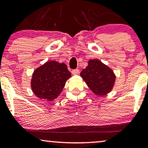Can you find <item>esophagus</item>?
<instances>
[{
    "label": "esophagus",
    "instance_id": "1",
    "mask_svg": "<svg viewBox=\"0 0 148 148\" xmlns=\"http://www.w3.org/2000/svg\"><path fill=\"white\" fill-rule=\"evenodd\" d=\"M72 74L74 75H76V74H78L79 73V69H73L72 70Z\"/></svg>",
    "mask_w": 148,
    "mask_h": 148
}]
</instances>
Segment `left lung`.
I'll use <instances>...</instances> for the list:
<instances>
[{"mask_svg": "<svg viewBox=\"0 0 148 148\" xmlns=\"http://www.w3.org/2000/svg\"><path fill=\"white\" fill-rule=\"evenodd\" d=\"M80 75L90 89L97 95H106L114 86V72L97 59L88 61V66L81 71Z\"/></svg>", "mask_w": 148, "mask_h": 148, "instance_id": "left-lung-1", "label": "left lung"}]
</instances>
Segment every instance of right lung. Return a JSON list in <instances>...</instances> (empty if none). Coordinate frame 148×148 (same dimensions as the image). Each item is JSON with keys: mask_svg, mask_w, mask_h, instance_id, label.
I'll list each match as a JSON object with an SVG mask.
<instances>
[{"mask_svg": "<svg viewBox=\"0 0 148 148\" xmlns=\"http://www.w3.org/2000/svg\"><path fill=\"white\" fill-rule=\"evenodd\" d=\"M71 76L65 64L48 61L34 71L32 90L40 99L53 101L60 94L66 81Z\"/></svg>", "mask_w": 148, "mask_h": 148, "instance_id": "add662e5", "label": "right lung"}]
</instances>
